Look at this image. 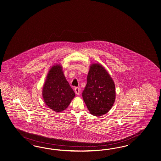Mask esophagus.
Segmentation results:
<instances>
[{"mask_svg":"<svg viewBox=\"0 0 161 161\" xmlns=\"http://www.w3.org/2000/svg\"><path fill=\"white\" fill-rule=\"evenodd\" d=\"M80 89L79 88V87H75V93H76V95H79V93H80Z\"/></svg>","mask_w":161,"mask_h":161,"instance_id":"obj_1","label":"esophagus"}]
</instances>
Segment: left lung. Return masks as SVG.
Instances as JSON below:
<instances>
[{"label":"left lung","mask_w":161,"mask_h":161,"mask_svg":"<svg viewBox=\"0 0 161 161\" xmlns=\"http://www.w3.org/2000/svg\"><path fill=\"white\" fill-rule=\"evenodd\" d=\"M82 97L92 115L100 116L111 109L115 101V85L101 65L94 64L90 67Z\"/></svg>","instance_id":"1"}]
</instances>
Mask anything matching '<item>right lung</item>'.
I'll return each mask as SVG.
<instances>
[{
  "instance_id": "add662e5",
  "label": "right lung",
  "mask_w": 161,
  "mask_h": 161,
  "mask_svg": "<svg viewBox=\"0 0 161 161\" xmlns=\"http://www.w3.org/2000/svg\"><path fill=\"white\" fill-rule=\"evenodd\" d=\"M75 92L66 80L62 66L55 65L47 75L42 97L47 106L55 112L64 110L75 97Z\"/></svg>"
}]
</instances>
